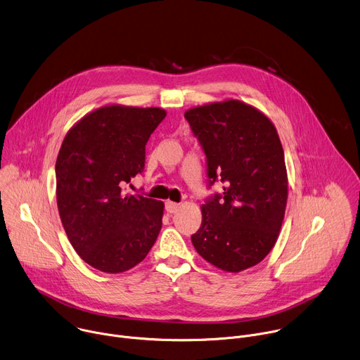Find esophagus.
Returning a JSON list of instances; mask_svg holds the SVG:
<instances>
[{
    "instance_id": "1",
    "label": "esophagus",
    "mask_w": 360,
    "mask_h": 360,
    "mask_svg": "<svg viewBox=\"0 0 360 360\" xmlns=\"http://www.w3.org/2000/svg\"><path fill=\"white\" fill-rule=\"evenodd\" d=\"M179 208H180V204H179V202H173V201H166V211H167V212L173 214V212H176V211H177Z\"/></svg>"
}]
</instances>
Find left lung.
Wrapping results in <instances>:
<instances>
[{"label": "left lung", "instance_id": "left-lung-1", "mask_svg": "<svg viewBox=\"0 0 360 360\" xmlns=\"http://www.w3.org/2000/svg\"><path fill=\"white\" fill-rule=\"evenodd\" d=\"M184 117L205 153L208 186L217 179L226 184L201 205L191 243L226 272L251 268L274 248L288 198L278 131L261 110L237 99L191 108Z\"/></svg>", "mask_w": 360, "mask_h": 360}]
</instances>
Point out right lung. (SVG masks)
Here are the masks:
<instances>
[{
	"label": "right lung",
	"instance_id": "right-lung-1",
	"mask_svg": "<svg viewBox=\"0 0 360 360\" xmlns=\"http://www.w3.org/2000/svg\"><path fill=\"white\" fill-rule=\"evenodd\" d=\"M166 117L160 108L102 106L66 133L58 153L56 202L78 255L106 272L146 258L162 229L163 201L122 191L145 169L146 143Z\"/></svg>",
	"mask_w": 360,
	"mask_h": 360
}]
</instances>
